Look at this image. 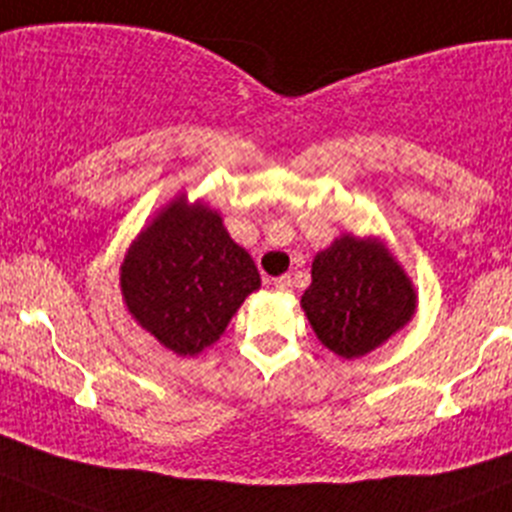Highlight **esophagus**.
Returning a JSON list of instances; mask_svg holds the SVG:
<instances>
[{"mask_svg":"<svg viewBox=\"0 0 512 512\" xmlns=\"http://www.w3.org/2000/svg\"><path fill=\"white\" fill-rule=\"evenodd\" d=\"M269 284L274 286V289H279V291H289L291 289V276H276V279H271Z\"/></svg>","mask_w":512,"mask_h":512,"instance_id":"1","label":"esophagus"}]
</instances>
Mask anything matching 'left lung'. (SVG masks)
Returning <instances> with one entry per match:
<instances>
[{
  "label": "left lung",
  "mask_w": 512,
  "mask_h": 512,
  "mask_svg": "<svg viewBox=\"0 0 512 512\" xmlns=\"http://www.w3.org/2000/svg\"><path fill=\"white\" fill-rule=\"evenodd\" d=\"M301 306L319 342L354 359L402 329L415 314L417 296L405 271L377 241L342 236L316 253Z\"/></svg>",
  "instance_id": "left-lung-1"
}]
</instances>
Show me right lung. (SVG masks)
<instances>
[{
  "mask_svg": "<svg viewBox=\"0 0 512 512\" xmlns=\"http://www.w3.org/2000/svg\"><path fill=\"white\" fill-rule=\"evenodd\" d=\"M120 286L143 329L180 357H193L221 337L261 279L221 216L180 198L130 246Z\"/></svg>",
  "mask_w": 512,
  "mask_h": 512,
  "instance_id": "obj_1",
  "label": "right lung"
}]
</instances>
